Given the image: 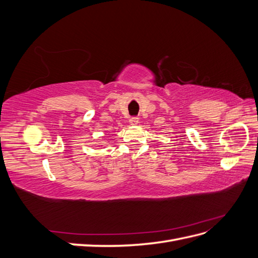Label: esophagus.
<instances>
[{
	"label": "esophagus",
	"mask_w": 258,
	"mask_h": 258,
	"mask_svg": "<svg viewBox=\"0 0 258 258\" xmlns=\"http://www.w3.org/2000/svg\"><path fill=\"white\" fill-rule=\"evenodd\" d=\"M129 122L130 124H132V126H136V124L139 123V118H137V117H132V118H130Z\"/></svg>",
	"instance_id": "34e87169"
}]
</instances>
